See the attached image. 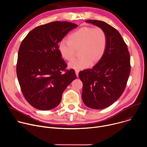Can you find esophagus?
<instances>
[{
  "instance_id": "obj_1",
  "label": "esophagus",
  "mask_w": 147,
  "mask_h": 147,
  "mask_svg": "<svg viewBox=\"0 0 147 147\" xmlns=\"http://www.w3.org/2000/svg\"><path fill=\"white\" fill-rule=\"evenodd\" d=\"M75 73H76V76L78 77V73H79V70H75Z\"/></svg>"
}]
</instances>
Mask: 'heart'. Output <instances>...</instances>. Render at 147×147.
I'll return each mask as SVG.
<instances>
[{
	"mask_svg": "<svg viewBox=\"0 0 147 147\" xmlns=\"http://www.w3.org/2000/svg\"><path fill=\"white\" fill-rule=\"evenodd\" d=\"M59 44V51L65 59L73 60L79 50L80 57L69 63L70 68L82 70L99 62L105 53L108 39L107 34L100 27H82Z\"/></svg>",
	"mask_w": 147,
	"mask_h": 147,
	"instance_id": "b5f03b06",
	"label": "heart"
}]
</instances>
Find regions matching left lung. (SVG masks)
Here are the masks:
<instances>
[{
  "instance_id": "left-lung-1",
  "label": "left lung",
  "mask_w": 147,
  "mask_h": 147,
  "mask_svg": "<svg viewBox=\"0 0 147 147\" xmlns=\"http://www.w3.org/2000/svg\"><path fill=\"white\" fill-rule=\"evenodd\" d=\"M86 22L102 28L107 35V48L102 59L92 69L78 74L83 84V102L90 108L101 109L111 106L124 92L130 73V53L116 29L102 21Z\"/></svg>"
}]
</instances>
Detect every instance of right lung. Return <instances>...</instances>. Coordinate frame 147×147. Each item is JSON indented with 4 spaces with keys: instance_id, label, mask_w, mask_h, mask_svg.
<instances>
[{
    "instance_id": "add662e5",
    "label": "right lung",
    "mask_w": 147,
    "mask_h": 147,
    "mask_svg": "<svg viewBox=\"0 0 147 147\" xmlns=\"http://www.w3.org/2000/svg\"><path fill=\"white\" fill-rule=\"evenodd\" d=\"M77 27L67 22L41 25L31 31L21 44L17 76L25 99L34 108L47 111L58 106L63 92L76 78L73 69H66L67 65L58 47Z\"/></svg>"
}]
</instances>
